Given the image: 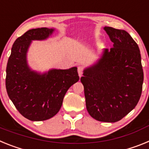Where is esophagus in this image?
Returning a JSON list of instances; mask_svg holds the SVG:
<instances>
[{
    "instance_id": "1",
    "label": "esophagus",
    "mask_w": 149,
    "mask_h": 149,
    "mask_svg": "<svg viewBox=\"0 0 149 149\" xmlns=\"http://www.w3.org/2000/svg\"><path fill=\"white\" fill-rule=\"evenodd\" d=\"M77 72H78V75L79 77H81L83 74V66H78L77 67Z\"/></svg>"
}]
</instances>
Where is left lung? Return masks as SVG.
<instances>
[{
  "label": "left lung",
  "instance_id": "1",
  "mask_svg": "<svg viewBox=\"0 0 149 149\" xmlns=\"http://www.w3.org/2000/svg\"><path fill=\"white\" fill-rule=\"evenodd\" d=\"M113 48L104 49L101 57L84 70L86 106L100 122L121 120L136 106L142 93L143 70L140 51L125 30L104 27Z\"/></svg>",
  "mask_w": 149,
  "mask_h": 149
}]
</instances>
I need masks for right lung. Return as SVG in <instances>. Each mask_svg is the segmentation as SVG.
Returning a JSON list of instances; mask_svg holds the SVG:
<instances>
[{"mask_svg": "<svg viewBox=\"0 0 149 149\" xmlns=\"http://www.w3.org/2000/svg\"><path fill=\"white\" fill-rule=\"evenodd\" d=\"M54 28L31 29L13 44L6 65V88L18 112L30 121H44L60 110L68 89L79 81L77 67L33 70L27 63V52L33 41L46 40Z\"/></svg>", "mask_w": 149, "mask_h": 149, "instance_id": "add662e5", "label": "right lung"}]
</instances>
